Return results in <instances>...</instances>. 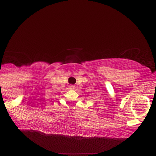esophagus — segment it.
<instances>
[{
    "label": "esophagus",
    "mask_w": 156,
    "mask_h": 156,
    "mask_svg": "<svg viewBox=\"0 0 156 156\" xmlns=\"http://www.w3.org/2000/svg\"><path fill=\"white\" fill-rule=\"evenodd\" d=\"M69 89H76V87H75L74 85H70V86H69Z\"/></svg>",
    "instance_id": "obj_1"
}]
</instances>
